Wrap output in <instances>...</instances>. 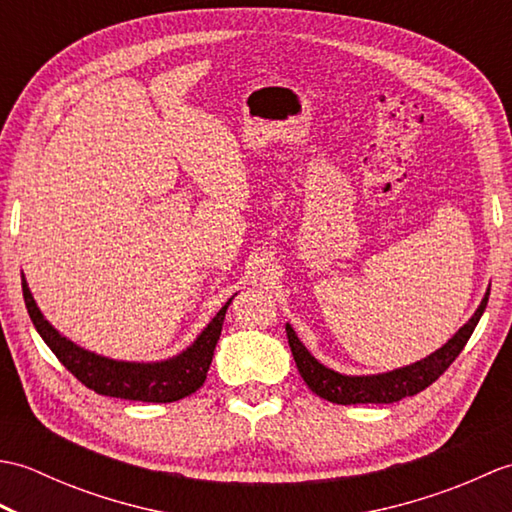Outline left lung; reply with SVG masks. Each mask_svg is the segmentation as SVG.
<instances>
[{
  "instance_id": "left-lung-1",
  "label": "left lung",
  "mask_w": 512,
  "mask_h": 512,
  "mask_svg": "<svg viewBox=\"0 0 512 512\" xmlns=\"http://www.w3.org/2000/svg\"><path fill=\"white\" fill-rule=\"evenodd\" d=\"M486 292L480 308L475 310L469 323L455 332L449 343H444L440 350L433 352L431 356L422 358V361L394 369V372L378 374V376H343L336 374L332 369L323 367L317 358H314L303 343L297 339L295 330L286 325L288 343L292 356L301 378L306 380V385L321 396L323 400L336 402V405H365V402H374V405H387V402H398L407 396H416L422 389H427L431 383L447 372L455 358L464 350L466 341L471 339L475 325L480 323V317L484 314V308L488 303Z\"/></svg>"
}]
</instances>
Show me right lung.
<instances>
[{
  "label": "right lung",
  "instance_id": "add662e5",
  "mask_svg": "<svg viewBox=\"0 0 512 512\" xmlns=\"http://www.w3.org/2000/svg\"><path fill=\"white\" fill-rule=\"evenodd\" d=\"M21 290H24V301L32 325H35L41 339L46 341L54 356L59 358L72 376L79 378L85 387L94 389L101 396L140 402H173L184 396H191L193 391H198L204 385L206 372H209L213 361L215 345L222 334L224 314L233 301V297L226 301V306L215 314L213 321L206 325L195 343L187 347L180 356L165 363L145 365L110 361V358L96 356L83 350V347L74 345L43 319L24 277H21Z\"/></svg>",
  "mask_w": 512,
  "mask_h": 512
}]
</instances>
